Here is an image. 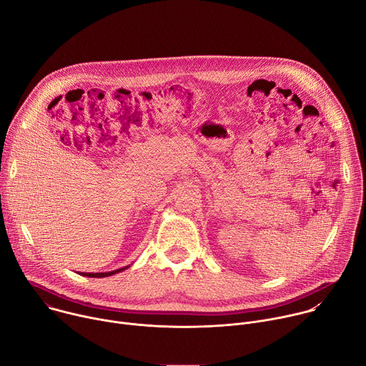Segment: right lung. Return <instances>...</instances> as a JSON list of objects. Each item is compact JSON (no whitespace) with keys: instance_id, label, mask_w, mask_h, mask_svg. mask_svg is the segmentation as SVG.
Masks as SVG:
<instances>
[{"instance_id":"1","label":"right lung","mask_w":366,"mask_h":366,"mask_svg":"<svg viewBox=\"0 0 366 366\" xmlns=\"http://www.w3.org/2000/svg\"><path fill=\"white\" fill-rule=\"evenodd\" d=\"M124 269H127V267H124V268H120V269H116V271H112V272H95V274H89V272H79L81 275H84V277H89V278H102V277H110V275H114V274H117V272H122V271H124Z\"/></svg>"}]
</instances>
